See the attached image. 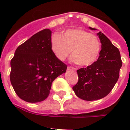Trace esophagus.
<instances>
[{
    "mask_svg": "<svg viewBox=\"0 0 130 130\" xmlns=\"http://www.w3.org/2000/svg\"><path fill=\"white\" fill-rule=\"evenodd\" d=\"M68 70H72L73 71L76 70V68H75L72 67V66H68Z\"/></svg>",
    "mask_w": 130,
    "mask_h": 130,
    "instance_id": "obj_1",
    "label": "esophagus"
}]
</instances>
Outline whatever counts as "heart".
<instances>
[{"label":"heart","mask_w":130,"mask_h":130,"mask_svg":"<svg viewBox=\"0 0 130 130\" xmlns=\"http://www.w3.org/2000/svg\"><path fill=\"white\" fill-rule=\"evenodd\" d=\"M51 49L57 58L64 61L72 52V60L81 66L96 61L101 50L97 36L83 29H69L51 38Z\"/></svg>","instance_id":"heart-1"}]
</instances>
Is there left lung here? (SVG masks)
Masks as SVG:
<instances>
[{
	"instance_id": "obj_1",
	"label": "left lung",
	"mask_w": 130,
	"mask_h": 130,
	"mask_svg": "<svg viewBox=\"0 0 130 130\" xmlns=\"http://www.w3.org/2000/svg\"><path fill=\"white\" fill-rule=\"evenodd\" d=\"M98 35L102 43L99 57L90 66L77 70L78 82L73 87L76 96L84 100H97L107 96L119 79L122 65L119 49L103 33Z\"/></svg>"
}]
</instances>
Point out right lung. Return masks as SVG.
<instances>
[{
	"instance_id": "add662e5",
	"label": "right lung",
	"mask_w": 130,
	"mask_h": 130,
	"mask_svg": "<svg viewBox=\"0 0 130 130\" xmlns=\"http://www.w3.org/2000/svg\"><path fill=\"white\" fill-rule=\"evenodd\" d=\"M51 33L46 28L33 35L17 48L11 60L10 81L17 95L25 102L46 99L53 81L67 69L53 52Z\"/></svg>"
}]
</instances>
